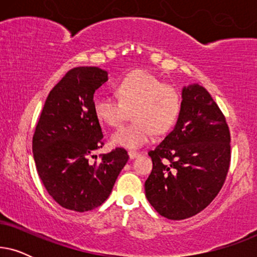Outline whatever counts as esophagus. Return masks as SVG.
<instances>
[{"label": "esophagus", "mask_w": 257, "mask_h": 257, "mask_svg": "<svg viewBox=\"0 0 257 257\" xmlns=\"http://www.w3.org/2000/svg\"><path fill=\"white\" fill-rule=\"evenodd\" d=\"M139 152H137V151H130L128 152V157H130V159H135V158H137V157H139Z\"/></svg>", "instance_id": "34e87169"}]
</instances>
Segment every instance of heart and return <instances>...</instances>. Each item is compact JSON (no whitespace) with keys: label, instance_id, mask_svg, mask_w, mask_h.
Segmentation results:
<instances>
[{"label":"heart","instance_id":"obj_1","mask_svg":"<svg viewBox=\"0 0 257 257\" xmlns=\"http://www.w3.org/2000/svg\"><path fill=\"white\" fill-rule=\"evenodd\" d=\"M118 99L98 96L93 101L94 114L100 121L117 127L131 110L132 122L112 136L111 143L125 149H139L171 127L181 106L179 91L163 84L152 73L138 70L122 78L114 87Z\"/></svg>","mask_w":257,"mask_h":257}]
</instances>
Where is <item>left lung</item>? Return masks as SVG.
I'll return each instance as SVG.
<instances>
[{"label": "left lung", "mask_w": 257, "mask_h": 257, "mask_svg": "<svg viewBox=\"0 0 257 257\" xmlns=\"http://www.w3.org/2000/svg\"><path fill=\"white\" fill-rule=\"evenodd\" d=\"M173 130L149 156L153 168L145 181L149 202L161 216L184 220L205 209L220 192L230 163L226 118L208 91L184 86Z\"/></svg>", "instance_id": "left-lung-1"}]
</instances>
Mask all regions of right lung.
Wrapping results in <instances>:
<instances>
[{
    "label": "right lung",
    "mask_w": 257,
    "mask_h": 257,
    "mask_svg": "<svg viewBox=\"0 0 257 257\" xmlns=\"http://www.w3.org/2000/svg\"><path fill=\"white\" fill-rule=\"evenodd\" d=\"M107 79V71L97 66L70 70L49 93L35 130L37 173L63 208L87 212L100 206L128 160L124 149L103 154L99 161L90 160L104 145L93 94Z\"/></svg>",
    "instance_id": "1"
}]
</instances>
